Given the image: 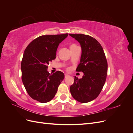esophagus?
<instances>
[{
	"label": "esophagus",
	"instance_id": "1",
	"mask_svg": "<svg viewBox=\"0 0 133 133\" xmlns=\"http://www.w3.org/2000/svg\"><path fill=\"white\" fill-rule=\"evenodd\" d=\"M64 75H65V78H67L69 76V75H68V74H64Z\"/></svg>",
	"mask_w": 133,
	"mask_h": 133
}]
</instances>
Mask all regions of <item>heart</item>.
Returning <instances> with one entry per match:
<instances>
[{"label": "heart", "instance_id": "b5f03b06", "mask_svg": "<svg viewBox=\"0 0 133 133\" xmlns=\"http://www.w3.org/2000/svg\"><path fill=\"white\" fill-rule=\"evenodd\" d=\"M74 45H74V44H73V45H71V46H74Z\"/></svg>", "mask_w": 133, "mask_h": 133}]
</instances>
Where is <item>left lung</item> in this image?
<instances>
[{"label":"left lung","instance_id":"left-lung-1","mask_svg":"<svg viewBox=\"0 0 133 133\" xmlns=\"http://www.w3.org/2000/svg\"><path fill=\"white\" fill-rule=\"evenodd\" d=\"M80 44V63L76 70L82 71V79L74 76V83L70 87L72 96L78 102L86 103L98 97L107 76L108 63L102 45L91 36L70 34Z\"/></svg>","mask_w":133,"mask_h":133}]
</instances>
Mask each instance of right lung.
Returning <instances> with one entry per match:
<instances>
[{
	"label": "right lung",
	"mask_w": 133,
	"mask_h": 133,
	"mask_svg": "<svg viewBox=\"0 0 133 133\" xmlns=\"http://www.w3.org/2000/svg\"><path fill=\"white\" fill-rule=\"evenodd\" d=\"M68 34L42 35L33 40L24 52L21 63L22 79L30 97L45 103L53 99L64 78L62 71L50 74L49 62L55 59L59 44Z\"/></svg>",
	"instance_id": "1"
}]
</instances>
